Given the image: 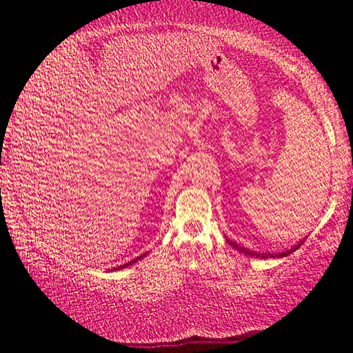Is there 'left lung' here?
I'll use <instances>...</instances> for the list:
<instances>
[{
    "instance_id": "1",
    "label": "left lung",
    "mask_w": 353,
    "mask_h": 353,
    "mask_svg": "<svg viewBox=\"0 0 353 353\" xmlns=\"http://www.w3.org/2000/svg\"><path fill=\"white\" fill-rule=\"evenodd\" d=\"M227 243L230 244L232 248L234 249H236V250H240V252H243V254H246V255H249V256H256V259H274V256H280V259H282V256H286V255H290V254H292L294 252L296 249H299V246H301V244H303V240H301L299 241L297 244H294V246H292L291 249H286V250H282V252H274V254H271V252H255V250H250V249H248V248H244V246H240V244H236L235 241H232V240H229V238H227Z\"/></svg>"
}]
</instances>
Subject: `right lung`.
Wrapping results in <instances>:
<instances>
[{"mask_svg":"<svg viewBox=\"0 0 353 353\" xmlns=\"http://www.w3.org/2000/svg\"><path fill=\"white\" fill-rule=\"evenodd\" d=\"M143 256H146V254H143V255H140V256H137V259H134L132 261H128V263H124V265H121V266H118V268H113L112 271H118V270H123V268H128V266H132L135 261H139V260H141Z\"/></svg>","mask_w":353,"mask_h":353,"instance_id":"add662e5","label":"right lung"}]
</instances>
